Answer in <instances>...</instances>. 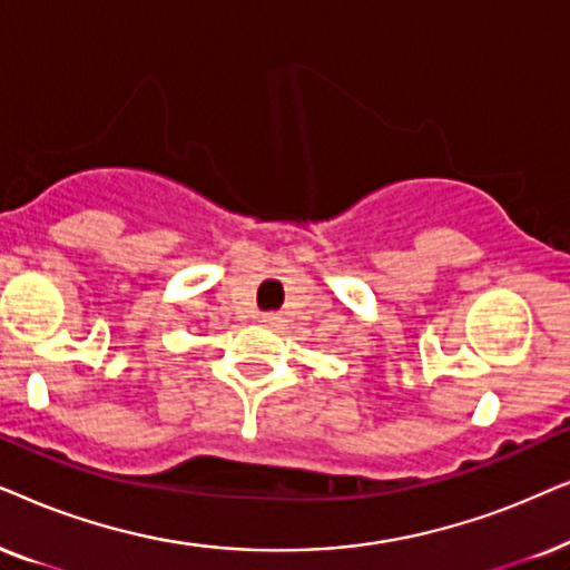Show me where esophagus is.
Returning <instances> with one entry per match:
<instances>
[{
  "label": "esophagus",
  "instance_id": "obj_1",
  "mask_svg": "<svg viewBox=\"0 0 570 570\" xmlns=\"http://www.w3.org/2000/svg\"><path fill=\"white\" fill-rule=\"evenodd\" d=\"M261 323H263V325H268V328H278V325H281V317H278L276 313H265Z\"/></svg>",
  "mask_w": 570,
  "mask_h": 570
}]
</instances>
